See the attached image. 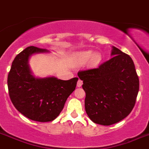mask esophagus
<instances>
[{
  "mask_svg": "<svg viewBox=\"0 0 149 149\" xmlns=\"http://www.w3.org/2000/svg\"><path fill=\"white\" fill-rule=\"evenodd\" d=\"M82 84H83V81H81V80H78V81H77V87H81V86H82Z\"/></svg>",
  "mask_w": 149,
  "mask_h": 149,
  "instance_id": "obj_1",
  "label": "esophagus"
}]
</instances>
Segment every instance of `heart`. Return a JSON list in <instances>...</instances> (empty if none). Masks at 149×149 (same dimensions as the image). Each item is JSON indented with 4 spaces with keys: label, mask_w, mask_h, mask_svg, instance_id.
Returning a JSON list of instances; mask_svg holds the SVG:
<instances>
[{
    "label": "heart",
    "mask_w": 149,
    "mask_h": 149,
    "mask_svg": "<svg viewBox=\"0 0 149 149\" xmlns=\"http://www.w3.org/2000/svg\"><path fill=\"white\" fill-rule=\"evenodd\" d=\"M102 61L100 53H94L91 49L77 52L73 56V63L74 65H82L88 62L90 67H95Z\"/></svg>",
    "instance_id": "heart-1"
}]
</instances>
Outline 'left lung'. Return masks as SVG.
Here are the masks:
<instances>
[{"label": "left lung", "mask_w": 149, "mask_h": 149, "mask_svg": "<svg viewBox=\"0 0 149 149\" xmlns=\"http://www.w3.org/2000/svg\"><path fill=\"white\" fill-rule=\"evenodd\" d=\"M111 56L98 68L77 73L86 93L87 115L93 122L104 126L116 124L129 115L139 88L131 57L113 46Z\"/></svg>", "instance_id": "8db88e82"}]
</instances>
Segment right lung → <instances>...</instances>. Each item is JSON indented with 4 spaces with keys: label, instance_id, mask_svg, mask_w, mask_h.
Here are the masks:
<instances>
[{
    "label": "right lung",
    "instance_id": "1",
    "mask_svg": "<svg viewBox=\"0 0 149 149\" xmlns=\"http://www.w3.org/2000/svg\"><path fill=\"white\" fill-rule=\"evenodd\" d=\"M49 53L33 46L25 48L14 59L7 78L9 94L15 108L35 121H52L59 116L78 80L77 77L63 81L54 76L35 77L29 65L30 57Z\"/></svg>",
    "mask_w": 149,
    "mask_h": 149
}]
</instances>
